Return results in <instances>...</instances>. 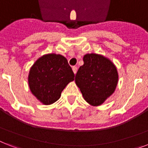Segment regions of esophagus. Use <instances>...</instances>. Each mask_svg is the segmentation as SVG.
Instances as JSON below:
<instances>
[{
  "label": "esophagus",
  "instance_id": "34e87169",
  "mask_svg": "<svg viewBox=\"0 0 148 148\" xmlns=\"http://www.w3.org/2000/svg\"><path fill=\"white\" fill-rule=\"evenodd\" d=\"M72 70H73V71H74V74H76L77 71V68L76 66H74V67L72 68Z\"/></svg>",
  "mask_w": 148,
  "mask_h": 148
}]
</instances>
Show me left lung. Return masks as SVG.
Wrapping results in <instances>:
<instances>
[{
    "mask_svg": "<svg viewBox=\"0 0 148 148\" xmlns=\"http://www.w3.org/2000/svg\"><path fill=\"white\" fill-rule=\"evenodd\" d=\"M84 64L75 77L84 99L91 106L103 104L116 90L119 80L117 68L102 55L91 53L84 56Z\"/></svg>",
    "mask_w": 148,
    "mask_h": 148,
    "instance_id": "obj_1",
    "label": "left lung"
}]
</instances>
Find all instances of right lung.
I'll return each mask as SVG.
<instances>
[{"label": "right lung", "mask_w": 148, "mask_h": 148, "mask_svg": "<svg viewBox=\"0 0 148 148\" xmlns=\"http://www.w3.org/2000/svg\"><path fill=\"white\" fill-rule=\"evenodd\" d=\"M74 80V74L68 60L55 53L39 58L31 67L28 76L31 92L44 105L57 101L65 86Z\"/></svg>", "instance_id": "obj_1"}]
</instances>
